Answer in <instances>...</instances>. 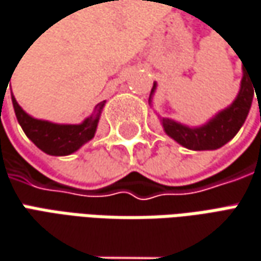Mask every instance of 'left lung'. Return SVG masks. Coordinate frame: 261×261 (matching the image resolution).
<instances>
[{"label": "left lung", "instance_id": "8db88e82", "mask_svg": "<svg viewBox=\"0 0 261 261\" xmlns=\"http://www.w3.org/2000/svg\"><path fill=\"white\" fill-rule=\"evenodd\" d=\"M254 86V80L251 79V75H248V73H245L244 70L240 92L228 108L218 112L213 118L201 127H187L174 119L161 118L165 133L171 139H174L176 143H179L181 146L187 147L190 150L219 149L231 139H233L235 134L243 127L251 108L254 92H257ZM154 90H156V83H153L149 102L152 99Z\"/></svg>", "mask_w": 261, "mask_h": 261}]
</instances>
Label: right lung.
I'll list each match as a JSON object with an SVG mask.
<instances>
[{
  "label": "right lung",
  "instance_id": "obj_1",
  "mask_svg": "<svg viewBox=\"0 0 261 261\" xmlns=\"http://www.w3.org/2000/svg\"><path fill=\"white\" fill-rule=\"evenodd\" d=\"M11 100L18 124L32 142L42 152L51 156H67L79 150L85 143L95 137L100 112L105 107V100L99 102L93 114L82 124H54L49 121L36 119L26 114L11 93Z\"/></svg>",
  "mask_w": 261,
  "mask_h": 261
}]
</instances>
